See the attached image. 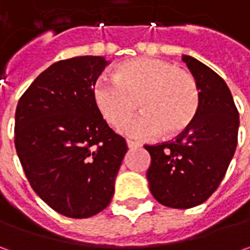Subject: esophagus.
Wrapping results in <instances>:
<instances>
[{
    "label": "esophagus",
    "mask_w": 250,
    "mask_h": 250,
    "mask_svg": "<svg viewBox=\"0 0 250 250\" xmlns=\"http://www.w3.org/2000/svg\"><path fill=\"white\" fill-rule=\"evenodd\" d=\"M126 145H128V147H129V149H136V147H139V143L132 142V140H128V142H126Z\"/></svg>",
    "instance_id": "1"
}]
</instances>
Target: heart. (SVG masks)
I'll return each mask as SVG.
<instances>
[{
    "mask_svg": "<svg viewBox=\"0 0 250 250\" xmlns=\"http://www.w3.org/2000/svg\"><path fill=\"white\" fill-rule=\"evenodd\" d=\"M93 99L103 118L120 128L138 110L124 132L136 139L179 135L192 125L200 107V90L192 73L159 58H136L117 66L114 79H97Z\"/></svg>",
    "mask_w": 250,
    "mask_h": 250,
    "instance_id": "b5f03b06",
    "label": "heart"
}]
</instances>
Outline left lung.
I'll return each mask as SVG.
<instances>
[{
    "label": "left lung",
    "mask_w": 250,
    "mask_h": 250,
    "mask_svg": "<svg viewBox=\"0 0 250 250\" xmlns=\"http://www.w3.org/2000/svg\"><path fill=\"white\" fill-rule=\"evenodd\" d=\"M200 90L196 118L175 140L146 145L151 163L150 192L163 206L190 208L214 193L226 175L238 143L239 112L221 76L184 55Z\"/></svg>",
    "instance_id": "obj_1"
}]
</instances>
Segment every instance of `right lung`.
<instances>
[{
  "instance_id": "1",
  "label": "right lung",
  "mask_w": 250,
  "mask_h": 250,
  "mask_svg": "<svg viewBox=\"0 0 250 250\" xmlns=\"http://www.w3.org/2000/svg\"><path fill=\"white\" fill-rule=\"evenodd\" d=\"M104 57L53 63L19 99L15 147L30 187L57 213L87 218L104 210L128 146L103 120L93 86Z\"/></svg>"
}]
</instances>
